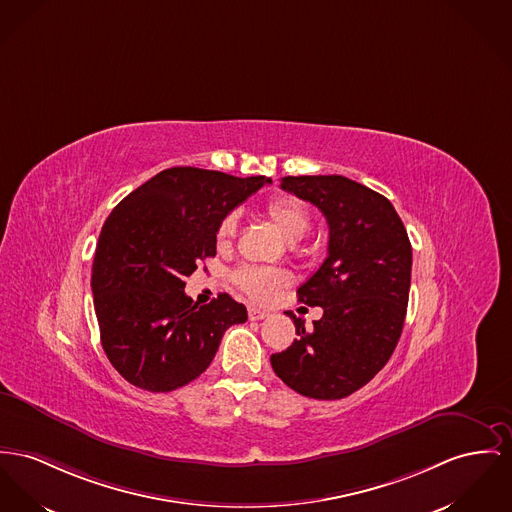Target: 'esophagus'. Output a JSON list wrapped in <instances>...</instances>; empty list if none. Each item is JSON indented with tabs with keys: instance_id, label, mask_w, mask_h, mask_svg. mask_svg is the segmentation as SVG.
Returning <instances> with one entry per match:
<instances>
[{
	"instance_id": "esophagus-1",
	"label": "esophagus",
	"mask_w": 512,
	"mask_h": 512,
	"mask_svg": "<svg viewBox=\"0 0 512 512\" xmlns=\"http://www.w3.org/2000/svg\"><path fill=\"white\" fill-rule=\"evenodd\" d=\"M266 316H268V312H266V310H262V308H248V318H250V320H264Z\"/></svg>"
}]
</instances>
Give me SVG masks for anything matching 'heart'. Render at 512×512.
<instances>
[{
	"label": "heart",
	"mask_w": 512,
	"mask_h": 512,
	"mask_svg": "<svg viewBox=\"0 0 512 512\" xmlns=\"http://www.w3.org/2000/svg\"><path fill=\"white\" fill-rule=\"evenodd\" d=\"M273 229L289 242L303 239L310 229V211L307 205L293 196L273 198L264 209ZM237 235V215H227L217 227V244L227 246ZM235 283L250 299L266 303L273 295L291 283L289 273L266 268H240L235 273Z\"/></svg>",
	"instance_id": "1"
}]
</instances>
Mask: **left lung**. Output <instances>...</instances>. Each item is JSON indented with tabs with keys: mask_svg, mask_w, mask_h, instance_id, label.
Masks as SVG:
<instances>
[{
	"mask_svg": "<svg viewBox=\"0 0 512 512\" xmlns=\"http://www.w3.org/2000/svg\"><path fill=\"white\" fill-rule=\"evenodd\" d=\"M281 188L316 205L330 229L328 256L297 291L324 314L307 330L293 312L297 340L273 353L289 388L314 400H340L388 363L402 336L411 283V244L394 205L340 174L285 176Z\"/></svg>",
	"mask_w": 512,
	"mask_h": 512,
	"instance_id": "8db88e82",
	"label": "left lung"
}]
</instances>
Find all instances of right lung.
I'll return each mask as SVG.
<instances>
[{
    "label": "right lung",
    "instance_id": "obj_1",
    "mask_svg": "<svg viewBox=\"0 0 512 512\" xmlns=\"http://www.w3.org/2000/svg\"><path fill=\"white\" fill-rule=\"evenodd\" d=\"M272 178L196 167L155 174L112 209L93 260L101 343L130 384L171 392L204 373L246 307L221 293L198 307L184 277L215 256L219 223Z\"/></svg>",
    "mask_w": 512,
    "mask_h": 512
}]
</instances>
